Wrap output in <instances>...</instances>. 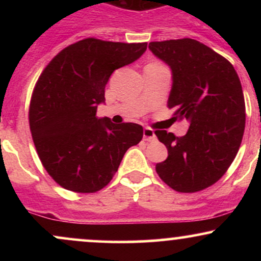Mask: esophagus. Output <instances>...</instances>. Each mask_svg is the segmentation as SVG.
Instances as JSON below:
<instances>
[{"mask_svg": "<svg viewBox=\"0 0 261 261\" xmlns=\"http://www.w3.org/2000/svg\"><path fill=\"white\" fill-rule=\"evenodd\" d=\"M143 140L147 141V142H152V141L155 140L154 131L149 127L143 128Z\"/></svg>", "mask_w": 261, "mask_h": 261, "instance_id": "1", "label": "esophagus"}]
</instances>
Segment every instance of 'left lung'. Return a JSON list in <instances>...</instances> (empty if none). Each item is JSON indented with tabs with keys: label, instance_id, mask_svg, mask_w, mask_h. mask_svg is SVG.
Returning <instances> with one entry per match:
<instances>
[{
	"label": "left lung",
	"instance_id": "1",
	"mask_svg": "<svg viewBox=\"0 0 261 261\" xmlns=\"http://www.w3.org/2000/svg\"><path fill=\"white\" fill-rule=\"evenodd\" d=\"M149 50L169 66L173 86L168 107L187 119V135L157 130L168 157L155 172L179 193H196L222 178L236 158L245 126L241 81L227 59L190 38L152 41Z\"/></svg>",
	"mask_w": 261,
	"mask_h": 261
}]
</instances>
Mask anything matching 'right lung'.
I'll use <instances>...</instances> for the list:
<instances>
[{
  "label": "right lung",
  "mask_w": 261,
  "mask_h": 261,
  "mask_svg": "<svg viewBox=\"0 0 261 261\" xmlns=\"http://www.w3.org/2000/svg\"><path fill=\"white\" fill-rule=\"evenodd\" d=\"M147 43L87 38L68 45L40 74L29 106V126L41 164L60 187L89 194L109 184L143 128L95 116L112 73L137 60Z\"/></svg>",
  "instance_id": "1"
}]
</instances>
